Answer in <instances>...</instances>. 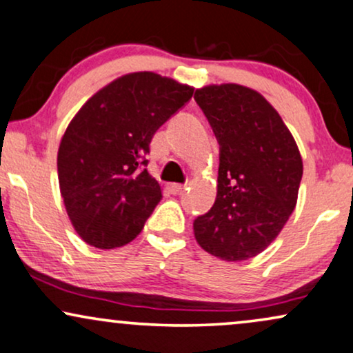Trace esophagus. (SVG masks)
Listing matches in <instances>:
<instances>
[{"label":"esophagus","instance_id":"obj_1","mask_svg":"<svg viewBox=\"0 0 353 353\" xmlns=\"http://www.w3.org/2000/svg\"><path fill=\"white\" fill-rule=\"evenodd\" d=\"M168 189L171 190V194L177 195V194H182V192H184L185 185H181V184H169V185H168Z\"/></svg>","mask_w":353,"mask_h":353}]
</instances>
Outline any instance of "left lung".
Returning a JSON list of instances; mask_svg holds the SVG:
<instances>
[{
    "label": "left lung",
    "mask_w": 353,
    "mask_h": 353,
    "mask_svg": "<svg viewBox=\"0 0 353 353\" xmlns=\"http://www.w3.org/2000/svg\"><path fill=\"white\" fill-rule=\"evenodd\" d=\"M220 145L213 207L194 221L200 248L246 261L279 236L293 213L303 161L279 112L254 89L220 84L194 96Z\"/></svg>",
    "instance_id": "left-lung-1"
}]
</instances>
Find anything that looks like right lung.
<instances>
[{"label": "right lung", "mask_w": 353, "mask_h": 353, "mask_svg": "<svg viewBox=\"0 0 353 353\" xmlns=\"http://www.w3.org/2000/svg\"><path fill=\"white\" fill-rule=\"evenodd\" d=\"M192 94L187 84L140 71L107 84L71 120L58 148V182L89 246H125L143 230L163 197L146 171L151 138Z\"/></svg>", "instance_id": "obj_1"}]
</instances>
